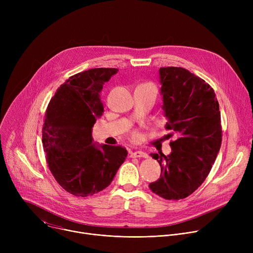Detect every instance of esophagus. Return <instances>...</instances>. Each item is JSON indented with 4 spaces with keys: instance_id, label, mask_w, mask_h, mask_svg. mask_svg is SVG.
Returning a JSON list of instances; mask_svg holds the SVG:
<instances>
[{
    "instance_id": "34e87169",
    "label": "esophagus",
    "mask_w": 253,
    "mask_h": 253,
    "mask_svg": "<svg viewBox=\"0 0 253 253\" xmlns=\"http://www.w3.org/2000/svg\"><path fill=\"white\" fill-rule=\"evenodd\" d=\"M130 156L131 157H134V158H147L148 155L147 153L143 152V151H139V150H136V151H133L130 153Z\"/></svg>"
}]
</instances>
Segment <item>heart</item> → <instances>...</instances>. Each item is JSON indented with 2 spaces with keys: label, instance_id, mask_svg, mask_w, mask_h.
Listing matches in <instances>:
<instances>
[{
  "label": "heart",
  "instance_id": "heart-1",
  "mask_svg": "<svg viewBox=\"0 0 253 253\" xmlns=\"http://www.w3.org/2000/svg\"><path fill=\"white\" fill-rule=\"evenodd\" d=\"M131 138H132V140H137L138 138H139V133L138 132H132V134H131Z\"/></svg>",
  "mask_w": 253,
  "mask_h": 253
}]
</instances>
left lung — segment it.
<instances>
[{
	"instance_id": "1",
	"label": "left lung",
	"mask_w": 253,
	"mask_h": 253,
	"mask_svg": "<svg viewBox=\"0 0 253 253\" xmlns=\"http://www.w3.org/2000/svg\"><path fill=\"white\" fill-rule=\"evenodd\" d=\"M159 75L165 128L177 139L170 142L169 155H151L159 162L161 174L149 188L162 198L179 200L203 183L219 152V104L210 85L184 68H160Z\"/></svg>"
}]
</instances>
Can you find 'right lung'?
I'll list each match as a JSON object with an SVG mask.
<instances>
[{"instance_id": "add662e5", "label": "right lung", "mask_w": 253, "mask_h": 253, "mask_svg": "<svg viewBox=\"0 0 253 253\" xmlns=\"http://www.w3.org/2000/svg\"><path fill=\"white\" fill-rule=\"evenodd\" d=\"M118 72L95 68L71 76L52 97L46 110L42 142L56 181L75 196H90L112 182L127 157L122 146L95 144L92 128L102 116L100 93Z\"/></svg>"}]
</instances>
